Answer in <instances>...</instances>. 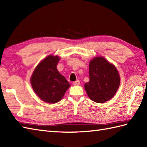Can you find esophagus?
Wrapping results in <instances>:
<instances>
[{
	"instance_id": "obj_1",
	"label": "esophagus",
	"mask_w": 147,
	"mask_h": 147,
	"mask_svg": "<svg viewBox=\"0 0 147 147\" xmlns=\"http://www.w3.org/2000/svg\"><path fill=\"white\" fill-rule=\"evenodd\" d=\"M80 84V80H76V82H74L73 83V85L74 86H77V85H79Z\"/></svg>"
}]
</instances>
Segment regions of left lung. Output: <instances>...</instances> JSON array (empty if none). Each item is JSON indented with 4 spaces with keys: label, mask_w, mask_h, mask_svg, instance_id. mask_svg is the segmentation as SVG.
<instances>
[{
    "label": "left lung",
    "mask_w": 147,
    "mask_h": 147,
    "mask_svg": "<svg viewBox=\"0 0 147 147\" xmlns=\"http://www.w3.org/2000/svg\"><path fill=\"white\" fill-rule=\"evenodd\" d=\"M90 81L85 84L89 98L104 103L115 95L120 85V76L115 65L103 57H96L89 64Z\"/></svg>",
    "instance_id": "8db88e82"
}]
</instances>
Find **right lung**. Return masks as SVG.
Listing matches in <instances>:
<instances>
[{
    "instance_id": "right-lung-1",
    "label": "right lung",
    "mask_w": 147,
    "mask_h": 147,
    "mask_svg": "<svg viewBox=\"0 0 147 147\" xmlns=\"http://www.w3.org/2000/svg\"><path fill=\"white\" fill-rule=\"evenodd\" d=\"M59 56L48 55L36 67L31 77L32 88L38 97L49 104H55L63 97L70 84L57 69Z\"/></svg>"
}]
</instances>
